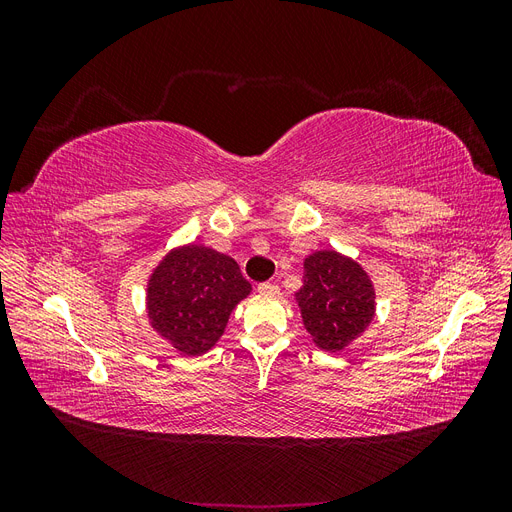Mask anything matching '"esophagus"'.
<instances>
[{
  "mask_svg": "<svg viewBox=\"0 0 512 512\" xmlns=\"http://www.w3.org/2000/svg\"><path fill=\"white\" fill-rule=\"evenodd\" d=\"M258 290L262 294H277V292H280V286L273 284V282H262V284H258Z\"/></svg>",
  "mask_w": 512,
  "mask_h": 512,
  "instance_id": "1",
  "label": "esophagus"
}]
</instances>
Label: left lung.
<instances>
[{
    "label": "left lung",
    "instance_id": "1",
    "mask_svg": "<svg viewBox=\"0 0 512 512\" xmlns=\"http://www.w3.org/2000/svg\"><path fill=\"white\" fill-rule=\"evenodd\" d=\"M303 269L297 301L307 333L327 352L346 348L365 331L376 312L369 275L354 260L333 250L305 258Z\"/></svg>",
    "mask_w": 512,
    "mask_h": 512
}]
</instances>
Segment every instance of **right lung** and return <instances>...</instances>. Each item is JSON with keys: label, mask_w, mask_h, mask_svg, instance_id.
Instances as JSON below:
<instances>
[{"label": "right lung", "mask_w": 512, "mask_h": 512, "mask_svg": "<svg viewBox=\"0 0 512 512\" xmlns=\"http://www.w3.org/2000/svg\"><path fill=\"white\" fill-rule=\"evenodd\" d=\"M250 290L230 256L203 245L179 247L149 277L151 327L179 352L198 356L215 346L230 312Z\"/></svg>", "instance_id": "obj_1"}]
</instances>
